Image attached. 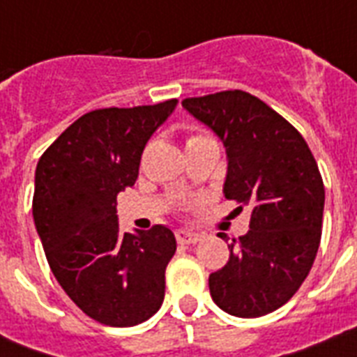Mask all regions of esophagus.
Instances as JSON below:
<instances>
[{"label": "esophagus", "mask_w": 357, "mask_h": 357, "mask_svg": "<svg viewBox=\"0 0 357 357\" xmlns=\"http://www.w3.org/2000/svg\"><path fill=\"white\" fill-rule=\"evenodd\" d=\"M176 237H178L179 244H195L198 243V241H202V235L187 231V229H179V231H176Z\"/></svg>", "instance_id": "esophagus-1"}]
</instances>
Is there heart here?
Here are the masks:
<instances>
[{"instance_id": "b5f03b06", "label": "heart", "mask_w": 357, "mask_h": 357, "mask_svg": "<svg viewBox=\"0 0 357 357\" xmlns=\"http://www.w3.org/2000/svg\"><path fill=\"white\" fill-rule=\"evenodd\" d=\"M195 139H202V135H196V137H190L189 140H195Z\"/></svg>"}]
</instances>
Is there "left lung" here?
<instances>
[{"label": "left lung", "mask_w": 357, "mask_h": 357, "mask_svg": "<svg viewBox=\"0 0 357 357\" xmlns=\"http://www.w3.org/2000/svg\"><path fill=\"white\" fill-rule=\"evenodd\" d=\"M181 105L222 140L224 196L252 213L248 234L228 244V263L209 276L213 302L243 319L272 313L298 291L321 244L324 185L315 157L287 120L248 92Z\"/></svg>", "instance_id": "8db88e82"}]
</instances>
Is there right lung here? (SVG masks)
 <instances>
[{
  "mask_svg": "<svg viewBox=\"0 0 357 357\" xmlns=\"http://www.w3.org/2000/svg\"><path fill=\"white\" fill-rule=\"evenodd\" d=\"M176 105L91 111L36 165L33 218L50 268L74 304L105 326L140 324L165 300L172 229L122 234L116 196L135 185L146 142Z\"/></svg>",
  "mask_w": 357,
  "mask_h": 357,
  "instance_id": "obj_1",
  "label": "right lung"
}]
</instances>
